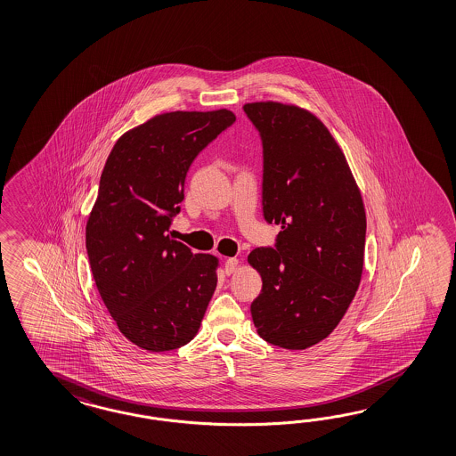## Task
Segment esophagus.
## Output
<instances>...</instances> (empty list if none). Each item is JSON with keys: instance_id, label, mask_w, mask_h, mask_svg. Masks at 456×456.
<instances>
[{"instance_id": "esophagus-1", "label": "esophagus", "mask_w": 456, "mask_h": 456, "mask_svg": "<svg viewBox=\"0 0 456 456\" xmlns=\"http://www.w3.org/2000/svg\"><path fill=\"white\" fill-rule=\"evenodd\" d=\"M237 264H239V260L235 259V257H231V259L225 260V264H224V271H225V273H227V275L234 273Z\"/></svg>"}]
</instances>
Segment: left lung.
<instances>
[{"label": "left lung", "instance_id": "1", "mask_svg": "<svg viewBox=\"0 0 456 456\" xmlns=\"http://www.w3.org/2000/svg\"><path fill=\"white\" fill-rule=\"evenodd\" d=\"M262 141V212L281 224L275 246L248 264L262 277L250 314L272 345L304 350L342 321L357 292L367 219L342 149L312 112L282 102H248Z\"/></svg>", "mask_w": 456, "mask_h": 456}]
</instances>
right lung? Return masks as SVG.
<instances>
[{
  "mask_svg": "<svg viewBox=\"0 0 456 456\" xmlns=\"http://www.w3.org/2000/svg\"><path fill=\"white\" fill-rule=\"evenodd\" d=\"M235 123L227 110L159 114L121 135L86 224L91 272L127 340L167 352L189 344L217 285V259L169 237L199 152Z\"/></svg>",
  "mask_w": 456,
  "mask_h": 456,
  "instance_id": "1",
  "label": "right lung"
}]
</instances>
